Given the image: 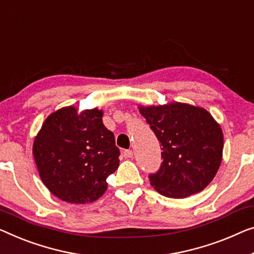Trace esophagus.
Here are the masks:
<instances>
[{"label":"esophagus","instance_id":"esophagus-1","mask_svg":"<svg viewBox=\"0 0 254 254\" xmlns=\"http://www.w3.org/2000/svg\"><path fill=\"white\" fill-rule=\"evenodd\" d=\"M123 155L126 158H131V157H133V151H132L131 149H127V150H124Z\"/></svg>","mask_w":254,"mask_h":254}]
</instances>
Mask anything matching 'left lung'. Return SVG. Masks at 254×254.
Wrapping results in <instances>:
<instances>
[{
  "label": "left lung",
  "instance_id": "obj_1",
  "mask_svg": "<svg viewBox=\"0 0 254 254\" xmlns=\"http://www.w3.org/2000/svg\"><path fill=\"white\" fill-rule=\"evenodd\" d=\"M162 150L160 169L149 181L161 195L185 198L202 191L221 163L224 135L205 109L187 104L140 107Z\"/></svg>",
  "mask_w": 254,
  "mask_h": 254
}]
</instances>
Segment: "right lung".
<instances>
[{
	"label": "right lung",
	"mask_w": 254,
	"mask_h": 254,
	"mask_svg": "<svg viewBox=\"0 0 254 254\" xmlns=\"http://www.w3.org/2000/svg\"><path fill=\"white\" fill-rule=\"evenodd\" d=\"M103 111L65 107L48 117L33 145L43 184L68 203H91L107 190L119 168L120 149L103 123Z\"/></svg>",
	"instance_id": "right-lung-1"
}]
</instances>
